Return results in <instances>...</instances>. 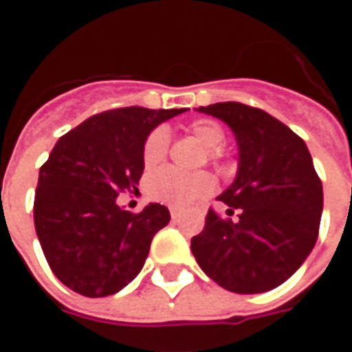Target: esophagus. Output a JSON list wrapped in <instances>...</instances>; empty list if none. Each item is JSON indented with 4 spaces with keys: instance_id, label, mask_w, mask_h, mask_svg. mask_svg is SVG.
<instances>
[{
    "instance_id": "34e87169",
    "label": "esophagus",
    "mask_w": 352,
    "mask_h": 352,
    "mask_svg": "<svg viewBox=\"0 0 352 352\" xmlns=\"http://www.w3.org/2000/svg\"><path fill=\"white\" fill-rule=\"evenodd\" d=\"M169 214H171V219H173V221H179V217H181V211H179L177 207H169Z\"/></svg>"
}]
</instances>
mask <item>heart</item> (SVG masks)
Masks as SVG:
<instances>
[{
  "label": "heart",
  "mask_w": 352,
  "mask_h": 352,
  "mask_svg": "<svg viewBox=\"0 0 352 352\" xmlns=\"http://www.w3.org/2000/svg\"><path fill=\"white\" fill-rule=\"evenodd\" d=\"M194 138L207 148L211 160L221 158V148L226 141V131L221 124L211 118H198L188 126ZM169 148V135L164 128H154L143 141L141 158L146 169L160 166L166 160ZM214 188L213 177L206 171L183 173L175 168H162L154 171L146 181V192L156 201L173 207H188L207 198Z\"/></svg>",
  "instance_id": "heart-1"
}]
</instances>
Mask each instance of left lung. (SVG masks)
<instances>
[{
  "instance_id": "1",
  "label": "left lung",
  "mask_w": 352,
  "mask_h": 352,
  "mask_svg": "<svg viewBox=\"0 0 352 352\" xmlns=\"http://www.w3.org/2000/svg\"><path fill=\"white\" fill-rule=\"evenodd\" d=\"M199 111L224 120L236 133L239 169L219 199L230 217L237 211V219H224L211 207L204 230L192 237V252L226 290H272L317 243L322 183L303 139L262 109L224 101Z\"/></svg>"
}]
</instances>
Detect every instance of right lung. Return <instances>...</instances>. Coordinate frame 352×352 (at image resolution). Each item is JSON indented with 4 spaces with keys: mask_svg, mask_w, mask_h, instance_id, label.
Here are the masks:
<instances>
[{
    "mask_svg": "<svg viewBox=\"0 0 352 352\" xmlns=\"http://www.w3.org/2000/svg\"><path fill=\"white\" fill-rule=\"evenodd\" d=\"M186 109L120 107L90 116L58 139L39 169L34 222L50 270L88 298L115 294L135 279L154 234L169 211L148 204L139 211L116 206L138 190L141 148L153 128Z\"/></svg>",
    "mask_w": 352,
    "mask_h": 352,
    "instance_id": "1",
    "label": "right lung"
}]
</instances>
